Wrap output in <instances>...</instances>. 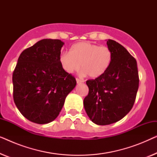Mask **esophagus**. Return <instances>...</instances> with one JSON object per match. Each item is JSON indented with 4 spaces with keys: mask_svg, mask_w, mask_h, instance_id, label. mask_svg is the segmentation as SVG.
Wrapping results in <instances>:
<instances>
[{
    "mask_svg": "<svg viewBox=\"0 0 157 157\" xmlns=\"http://www.w3.org/2000/svg\"><path fill=\"white\" fill-rule=\"evenodd\" d=\"M76 82H77V83H83V80H81V79H79V78H76Z\"/></svg>",
    "mask_w": 157,
    "mask_h": 157,
    "instance_id": "34e87169",
    "label": "esophagus"
}]
</instances>
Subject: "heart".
I'll list each match as a JSON object with an SVG mask.
<instances>
[{"mask_svg": "<svg viewBox=\"0 0 157 157\" xmlns=\"http://www.w3.org/2000/svg\"><path fill=\"white\" fill-rule=\"evenodd\" d=\"M113 56L106 46H100L89 41L73 45L70 51H65L59 57V61L66 73L73 74L80 69L82 74L92 78H99L109 69Z\"/></svg>", "mask_w": 157, "mask_h": 157, "instance_id": "1", "label": "heart"}]
</instances>
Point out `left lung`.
<instances>
[{
	"instance_id": "1",
	"label": "left lung",
	"mask_w": 157,
	"mask_h": 157,
	"mask_svg": "<svg viewBox=\"0 0 157 157\" xmlns=\"http://www.w3.org/2000/svg\"><path fill=\"white\" fill-rule=\"evenodd\" d=\"M113 59L99 78L86 81L89 94L83 100L88 117L98 125H109L125 117L132 109L139 89L136 59L113 40L106 42Z\"/></svg>"
}]
</instances>
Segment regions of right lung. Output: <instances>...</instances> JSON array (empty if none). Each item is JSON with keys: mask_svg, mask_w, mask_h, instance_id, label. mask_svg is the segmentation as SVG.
I'll return each mask as SVG.
<instances>
[{"mask_svg": "<svg viewBox=\"0 0 157 157\" xmlns=\"http://www.w3.org/2000/svg\"><path fill=\"white\" fill-rule=\"evenodd\" d=\"M64 43L43 39L21 53L13 74V100L23 117L33 123L48 124L59 116L76 78L59 61Z\"/></svg>", "mask_w": 157, "mask_h": 157, "instance_id": "obj_1", "label": "right lung"}]
</instances>
